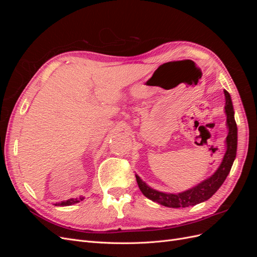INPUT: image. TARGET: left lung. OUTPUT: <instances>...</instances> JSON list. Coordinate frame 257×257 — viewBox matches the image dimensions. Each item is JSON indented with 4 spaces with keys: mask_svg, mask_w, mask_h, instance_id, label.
Returning <instances> with one entry per match:
<instances>
[{
    "mask_svg": "<svg viewBox=\"0 0 257 257\" xmlns=\"http://www.w3.org/2000/svg\"><path fill=\"white\" fill-rule=\"evenodd\" d=\"M225 95V107L224 112L226 114V126L228 130V134L225 141V146H226V151H225L223 159L220 166L210 177L205 180L199 182L193 188L185 190L179 193H166L161 192L155 189H152L151 186L148 185L143 179L138 175L136 176V180L138 183L139 189H141L144 195L155 203H158L162 206L169 207V208H185L190 206H195L197 204L203 203L211 197L213 194L220 189V186L225 181V179L228 176L230 168L232 166L237 154V124L235 121V111L232 107V102L230 94L224 90Z\"/></svg>",
    "mask_w": 257,
    "mask_h": 257,
    "instance_id": "obj_1",
    "label": "left lung"
}]
</instances>
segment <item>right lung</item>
Returning <instances> with one entry per match:
<instances>
[{
	"mask_svg": "<svg viewBox=\"0 0 257 257\" xmlns=\"http://www.w3.org/2000/svg\"><path fill=\"white\" fill-rule=\"evenodd\" d=\"M84 197H79V198H71V199H67L64 201H61V203H57L56 206H72L75 205L77 203H79V201L83 200Z\"/></svg>",
	"mask_w": 257,
	"mask_h": 257,
	"instance_id": "right-lung-1",
	"label": "right lung"
}]
</instances>
